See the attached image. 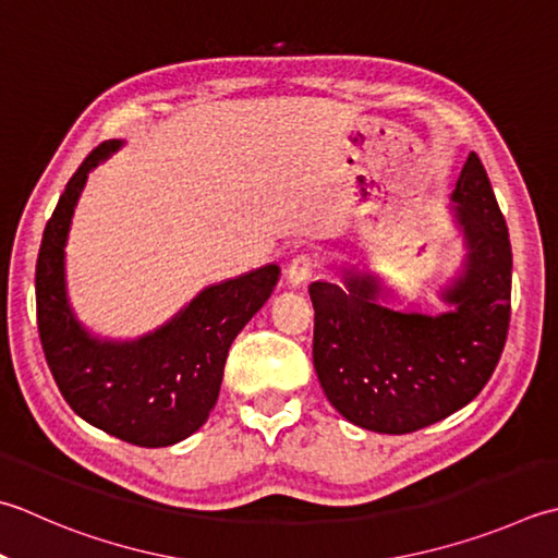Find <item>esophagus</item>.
<instances>
[{
  "label": "esophagus",
  "instance_id": "1",
  "mask_svg": "<svg viewBox=\"0 0 558 558\" xmlns=\"http://www.w3.org/2000/svg\"><path fill=\"white\" fill-rule=\"evenodd\" d=\"M316 266H319V260L314 254H298L288 266V280L292 286H304L316 272Z\"/></svg>",
  "mask_w": 558,
  "mask_h": 558
}]
</instances>
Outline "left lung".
Here are the masks:
<instances>
[{
    "instance_id": "1",
    "label": "left lung",
    "mask_w": 558,
    "mask_h": 558,
    "mask_svg": "<svg viewBox=\"0 0 558 558\" xmlns=\"http://www.w3.org/2000/svg\"><path fill=\"white\" fill-rule=\"evenodd\" d=\"M466 236L462 276L442 292L452 312L401 314L377 304L373 278L312 282L314 369L324 395L360 428L403 435L466 407L504 353L512 251L506 217L474 151L452 193Z\"/></svg>"
}]
</instances>
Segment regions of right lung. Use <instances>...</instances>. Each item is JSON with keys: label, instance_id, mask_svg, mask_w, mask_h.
<instances>
[{"label": "right lung", "instance_id": "obj_1", "mask_svg": "<svg viewBox=\"0 0 558 558\" xmlns=\"http://www.w3.org/2000/svg\"><path fill=\"white\" fill-rule=\"evenodd\" d=\"M120 147L98 145L64 185L43 232L36 264L40 345L76 416L137 447L181 442L220 397L229 345L276 288L280 268L264 266L203 290L173 319L133 343L86 333L64 294V242L86 173Z\"/></svg>", "mask_w": 558, "mask_h": 558}]
</instances>
